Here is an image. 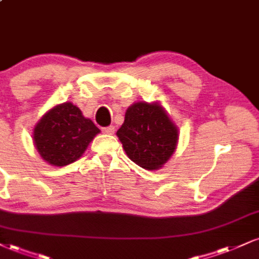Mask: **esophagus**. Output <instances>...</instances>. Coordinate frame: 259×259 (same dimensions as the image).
<instances>
[{"instance_id": "obj_1", "label": "esophagus", "mask_w": 259, "mask_h": 259, "mask_svg": "<svg viewBox=\"0 0 259 259\" xmlns=\"http://www.w3.org/2000/svg\"><path fill=\"white\" fill-rule=\"evenodd\" d=\"M102 133L107 134V135H112V134L114 133V126H106V127H102Z\"/></svg>"}]
</instances>
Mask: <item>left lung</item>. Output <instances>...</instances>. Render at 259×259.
<instances>
[{
  "mask_svg": "<svg viewBox=\"0 0 259 259\" xmlns=\"http://www.w3.org/2000/svg\"><path fill=\"white\" fill-rule=\"evenodd\" d=\"M117 136L129 159L146 170H158L175 152L179 129L159 102L138 101L126 110Z\"/></svg>",
  "mask_w": 259,
  "mask_h": 259,
  "instance_id": "1",
  "label": "left lung"
}]
</instances>
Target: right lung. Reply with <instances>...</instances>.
Returning <instances> with one entry per match:
<instances>
[{
	"mask_svg": "<svg viewBox=\"0 0 259 259\" xmlns=\"http://www.w3.org/2000/svg\"><path fill=\"white\" fill-rule=\"evenodd\" d=\"M100 129L72 102L51 108L33 129L40 158L53 166H65L82 157Z\"/></svg>",
	"mask_w": 259,
	"mask_h": 259,
	"instance_id": "obj_1",
	"label": "right lung"
}]
</instances>
